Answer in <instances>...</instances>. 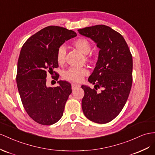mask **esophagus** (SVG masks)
Instances as JSON below:
<instances>
[{
	"label": "esophagus",
	"mask_w": 155,
	"mask_h": 155,
	"mask_svg": "<svg viewBox=\"0 0 155 155\" xmlns=\"http://www.w3.org/2000/svg\"><path fill=\"white\" fill-rule=\"evenodd\" d=\"M78 87H80V85L77 84H72V85H71V88H72V90L76 89L78 88Z\"/></svg>",
	"instance_id": "obj_1"
}]
</instances>
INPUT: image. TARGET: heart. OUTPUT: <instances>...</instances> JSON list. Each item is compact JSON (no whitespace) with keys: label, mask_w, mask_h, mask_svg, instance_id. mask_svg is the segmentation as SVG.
I'll return each mask as SVG.
<instances>
[{"label":"heart","mask_w":155,"mask_h":155,"mask_svg":"<svg viewBox=\"0 0 155 155\" xmlns=\"http://www.w3.org/2000/svg\"><path fill=\"white\" fill-rule=\"evenodd\" d=\"M73 45L74 48L85 55V60L89 63H93L95 61L94 58L88 55L91 50L90 42L88 39L85 38H78L73 42ZM66 55V48L65 46H61L59 47L56 53V60L58 64L62 65L65 63ZM88 73V71L86 68H69L63 73V77L65 80L71 82H78L82 78Z\"/></svg>","instance_id":"b5f03b06"}]
</instances>
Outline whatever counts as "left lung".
<instances>
[{
    "instance_id": "left-lung-1",
    "label": "left lung",
    "mask_w": 155,
    "mask_h": 155,
    "mask_svg": "<svg viewBox=\"0 0 155 155\" xmlns=\"http://www.w3.org/2000/svg\"><path fill=\"white\" fill-rule=\"evenodd\" d=\"M78 31L93 40L100 49L88 81L95 89L103 88L98 94L95 89L81 86L84 91L83 113L90 120L105 124L118 115L128 98L132 85V55L124 38L110 27L97 25Z\"/></svg>"
}]
</instances>
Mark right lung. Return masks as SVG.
I'll return each mask as SVG.
<instances>
[{
  "mask_svg": "<svg viewBox=\"0 0 155 155\" xmlns=\"http://www.w3.org/2000/svg\"><path fill=\"white\" fill-rule=\"evenodd\" d=\"M77 36L72 30L51 25L46 27L27 40L23 45L18 61L16 82L22 104L27 113L36 122L51 125L63 114L65 103L72 92L71 85L59 81V86H46L47 73L59 74L56 53L67 40Z\"/></svg>",
  "mask_w": 155,
  "mask_h": 155,
  "instance_id": "1",
  "label": "right lung"
}]
</instances>
